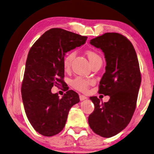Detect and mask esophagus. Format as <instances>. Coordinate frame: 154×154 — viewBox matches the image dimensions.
I'll return each instance as SVG.
<instances>
[{
    "label": "esophagus",
    "instance_id": "1",
    "mask_svg": "<svg viewBox=\"0 0 154 154\" xmlns=\"http://www.w3.org/2000/svg\"><path fill=\"white\" fill-rule=\"evenodd\" d=\"M87 98H88V97H87L85 96H83V95H80V96H79V99H80L81 101H83V100H84Z\"/></svg>",
    "mask_w": 154,
    "mask_h": 154
}]
</instances>
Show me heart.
I'll return each mask as SVG.
<instances>
[{"mask_svg":"<svg viewBox=\"0 0 154 154\" xmlns=\"http://www.w3.org/2000/svg\"><path fill=\"white\" fill-rule=\"evenodd\" d=\"M87 55H88L89 60L91 64L96 62V61L97 60L101 59V58H100V56L97 54L96 52L91 51V50H89V51L87 52ZM74 57H75L74 52H69L65 56V57L63 58L64 68L65 69H69L70 66H71L72 60L73 59ZM91 83H92V81L90 79H86L83 77H78L72 80L71 83H72V87H73L75 89H76L79 91L84 92L87 91V89L88 88V86L90 85Z\"/></svg>","mask_w":154,"mask_h":154,"instance_id":"obj_1","label":"heart"}]
</instances>
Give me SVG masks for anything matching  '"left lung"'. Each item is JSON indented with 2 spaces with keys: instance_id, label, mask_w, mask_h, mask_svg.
Returning <instances> with one entry per match:
<instances>
[{
  "instance_id": "8db88e82",
  "label": "left lung",
  "mask_w": 154,
  "mask_h": 154,
  "mask_svg": "<svg viewBox=\"0 0 154 154\" xmlns=\"http://www.w3.org/2000/svg\"><path fill=\"white\" fill-rule=\"evenodd\" d=\"M90 44L104 53L106 72L98 92L110 100L101 102L97 96L89 97L95 108L88 123L97 135L111 137L127 127L135 112L141 82L139 61L132 43L121 33H104Z\"/></svg>"
}]
</instances>
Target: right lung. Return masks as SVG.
<instances>
[{
    "instance_id": "right-lung-1",
    "label": "right lung",
    "mask_w": 154,
    "mask_h": 154,
    "mask_svg": "<svg viewBox=\"0 0 154 154\" xmlns=\"http://www.w3.org/2000/svg\"><path fill=\"white\" fill-rule=\"evenodd\" d=\"M88 37L60 28L44 33L30 48L21 85L22 100L33 128L41 135L54 136L63 129L69 110L79 102V95L64 86L66 52L83 45ZM68 91L60 99L52 94L54 85Z\"/></svg>"
}]
</instances>
